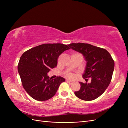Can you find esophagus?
Instances as JSON below:
<instances>
[{
  "label": "esophagus",
  "mask_w": 128,
  "mask_h": 128,
  "mask_svg": "<svg viewBox=\"0 0 128 128\" xmlns=\"http://www.w3.org/2000/svg\"><path fill=\"white\" fill-rule=\"evenodd\" d=\"M66 82H67V83H69V84H72V81H71V80H66Z\"/></svg>",
  "instance_id": "obj_1"
}]
</instances>
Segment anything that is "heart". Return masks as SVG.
I'll list each match as a JSON object with an SVG mask.
<instances>
[{
  "instance_id": "obj_1",
  "label": "heart",
  "mask_w": 128,
  "mask_h": 128,
  "mask_svg": "<svg viewBox=\"0 0 128 128\" xmlns=\"http://www.w3.org/2000/svg\"><path fill=\"white\" fill-rule=\"evenodd\" d=\"M66 76L69 78H72L74 77V74L71 72H68L66 74Z\"/></svg>"
}]
</instances>
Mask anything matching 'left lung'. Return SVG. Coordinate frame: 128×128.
I'll list each match as a JSON object with an SVG mask.
<instances>
[{"mask_svg":"<svg viewBox=\"0 0 128 128\" xmlns=\"http://www.w3.org/2000/svg\"><path fill=\"white\" fill-rule=\"evenodd\" d=\"M68 46L82 54L86 61L83 78H91L90 83L80 82V88L75 92V96L86 101L96 99L110 84L114 70L113 59L106 50L91 44L79 42L72 43Z\"/></svg>","mask_w":128,"mask_h":128,"instance_id":"8db88e82","label":"left lung"}]
</instances>
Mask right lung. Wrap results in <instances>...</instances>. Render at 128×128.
<instances>
[{"label":"right lung","mask_w":128,"mask_h":128,"mask_svg":"<svg viewBox=\"0 0 128 128\" xmlns=\"http://www.w3.org/2000/svg\"><path fill=\"white\" fill-rule=\"evenodd\" d=\"M70 49L63 44H44L32 48L21 56L18 72L23 87L32 98L45 101L54 96L61 83L62 77L50 78L48 73L57 65L58 57Z\"/></svg>","instance_id":"1"}]
</instances>
